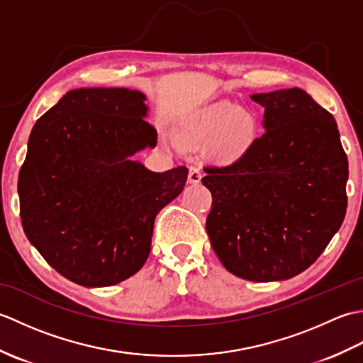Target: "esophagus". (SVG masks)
I'll use <instances>...</instances> for the list:
<instances>
[{
	"mask_svg": "<svg viewBox=\"0 0 363 363\" xmlns=\"http://www.w3.org/2000/svg\"><path fill=\"white\" fill-rule=\"evenodd\" d=\"M201 168L196 167V165H191L190 169H189V182L190 184H199V181H201Z\"/></svg>",
	"mask_w": 363,
	"mask_h": 363,
	"instance_id": "34e87169",
	"label": "esophagus"
}]
</instances>
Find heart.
Instances as JSON below:
<instances>
[{"label": "heart", "instance_id": "b5f03b06", "mask_svg": "<svg viewBox=\"0 0 363 363\" xmlns=\"http://www.w3.org/2000/svg\"><path fill=\"white\" fill-rule=\"evenodd\" d=\"M181 135L191 145L212 143L215 156L234 160L250 148L256 135L252 115L230 101H218L195 113L184 125Z\"/></svg>", "mask_w": 363, "mask_h": 363}]
</instances>
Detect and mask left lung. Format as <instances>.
<instances>
[{
  "mask_svg": "<svg viewBox=\"0 0 363 363\" xmlns=\"http://www.w3.org/2000/svg\"><path fill=\"white\" fill-rule=\"evenodd\" d=\"M265 133L226 167H206V229L229 273L254 282L303 273L340 229L348 157L333 115L301 89L251 95Z\"/></svg>",
  "mask_w": 363,
  "mask_h": 363,
  "instance_id": "left-lung-1",
  "label": "left lung"
}]
</instances>
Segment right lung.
Here are the masks:
<instances>
[{"instance_id":"right-lung-1","label":"right lung","mask_w":363,"mask_h":363,"mask_svg":"<svg viewBox=\"0 0 363 363\" xmlns=\"http://www.w3.org/2000/svg\"><path fill=\"white\" fill-rule=\"evenodd\" d=\"M145 99L129 89L70 90L30 130L18 174L23 229L57 273L84 287L135 274L156 215L186 186V167L154 173L133 160L157 143Z\"/></svg>"}]
</instances>
